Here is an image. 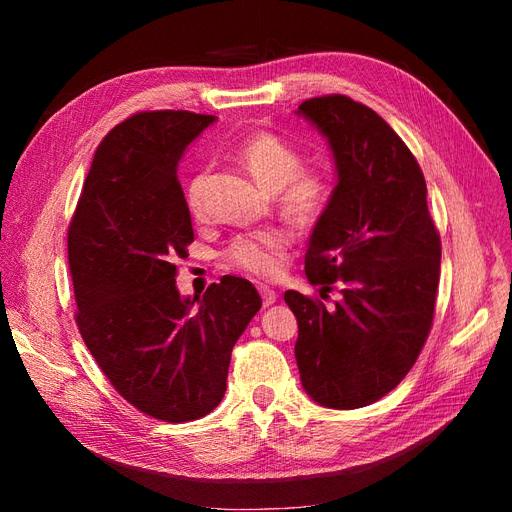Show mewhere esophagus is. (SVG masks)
Masks as SVG:
<instances>
[{
  "label": "esophagus",
  "instance_id": "esophagus-1",
  "mask_svg": "<svg viewBox=\"0 0 512 512\" xmlns=\"http://www.w3.org/2000/svg\"><path fill=\"white\" fill-rule=\"evenodd\" d=\"M258 290H260V297H262V303H265V307L273 305L277 299H280V294H277V292L271 290V288H267V286H260Z\"/></svg>",
  "mask_w": 512,
  "mask_h": 512
}]
</instances>
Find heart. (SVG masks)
I'll return each instance as SVG.
<instances>
[{"instance_id":"obj_1","label":"heart","mask_w":512,"mask_h":512,"mask_svg":"<svg viewBox=\"0 0 512 512\" xmlns=\"http://www.w3.org/2000/svg\"><path fill=\"white\" fill-rule=\"evenodd\" d=\"M239 158L267 192L277 196V209L292 224H312L331 200V179L322 168L301 166V153L273 132H254L239 145ZM209 175L198 170L188 185V203L194 215L203 213ZM290 237L269 228L241 235L228 247V260L241 271L269 277L277 275L286 258Z\"/></svg>"}]
</instances>
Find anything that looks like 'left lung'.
<instances>
[{
    "label": "left lung",
    "mask_w": 512,
    "mask_h": 512,
    "mask_svg": "<svg viewBox=\"0 0 512 512\" xmlns=\"http://www.w3.org/2000/svg\"><path fill=\"white\" fill-rule=\"evenodd\" d=\"M299 117L327 138L337 185L305 254V275L335 307L288 290L305 393L333 410L374 404L406 378L431 329L440 235L423 170L369 106L346 96L305 100Z\"/></svg>",
    "instance_id": "1"
}]
</instances>
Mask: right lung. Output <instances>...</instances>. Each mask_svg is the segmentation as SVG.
Wrapping results in <instances>:
<instances>
[{
    "label": "right lung",
    "instance_id": "1",
    "mask_svg": "<svg viewBox=\"0 0 512 512\" xmlns=\"http://www.w3.org/2000/svg\"><path fill=\"white\" fill-rule=\"evenodd\" d=\"M213 121L190 111L121 121L96 149L68 230L76 324L91 356L123 399L166 423L218 408L232 346L262 305L235 275L203 299L177 290L175 260L194 241L177 168Z\"/></svg>",
    "mask_w": 512,
    "mask_h": 512
}]
</instances>
